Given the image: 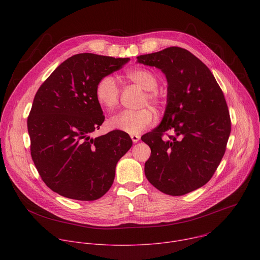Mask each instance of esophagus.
Wrapping results in <instances>:
<instances>
[{"label": "esophagus", "instance_id": "34e87169", "mask_svg": "<svg viewBox=\"0 0 260 260\" xmlns=\"http://www.w3.org/2000/svg\"><path fill=\"white\" fill-rule=\"evenodd\" d=\"M131 138H132L134 143H138L140 141V136H138V135H132Z\"/></svg>", "mask_w": 260, "mask_h": 260}]
</instances>
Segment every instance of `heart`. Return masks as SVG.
<instances>
[{
    "label": "heart",
    "mask_w": 260,
    "mask_h": 260,
    "mask_svg": "<svg viewBox=\"0 0 260 260\" xmlns=\"http://www.w3.org/2000/svg\"><path fill=\"white\" fill-rule=\"evenodd\" d=\"M126 78L147 90L143 105L151 104L155 108H161L165 104L164 96L156 90L158 79L155 74L147 69H131L125 73ZM119 86L113 76H105L99 80L94 89L96 103L108 112L113 111L119 102ZM155 120V114L149 108L138 111H122L108 121L112 129L122 131L129 135H138L150 127Z\"/></svg>",
    "instance_id": "obj_1"
}]
</instances>
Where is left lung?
Returning <instances> with one entry per match:
<instances>
[{"label": "left lung", "instance_id": "1", "mask_svg": "<svg viewBox=\"0 0 260 260\" xmlns=\"http://www.w3.org/2000/svg\"><path fill=\"white\" fill-rule=\"evenodd\" d=\"M137 61L159 69L168 81L164 118L141 138L151 149L146 178L166 194H186L204 186L224 155L232 128L224 94L209 68L186 49L169 47ZM168 130L174 136L165 139Z\"/></svg>", "mask_w": 260, "mask_h": 260}]
</instances>
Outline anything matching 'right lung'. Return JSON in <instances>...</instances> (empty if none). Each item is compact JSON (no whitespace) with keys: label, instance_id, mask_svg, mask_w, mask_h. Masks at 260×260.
<instances>
[{"label":"right lung","instance_id":"right-lung-1","mask_svg":"<svg viewBox=\"0 0 260 260\" xmlns=\"http://www.w3.org/2000/svg\"><path fill=\"white\" fill-rule=\"evenodd\" d=\"M128 60L75 54L37 91L27 118L30 155L44 183L59 196L95 201L112 186L116 165L133 141L121 131L90 137L105 120L94 89Z\"/></svg>","mask_w":260,"mask_h":260}]
</instances>
